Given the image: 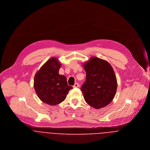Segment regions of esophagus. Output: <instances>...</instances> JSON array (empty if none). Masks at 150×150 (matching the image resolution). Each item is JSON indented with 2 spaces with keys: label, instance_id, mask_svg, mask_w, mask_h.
Wrapping results in <instances>:
<instances>
[{
  "label": "esophagus",
  "instance_id": "34e87169",
  "mask_svg": "<svg viewBox=\"0 0 150 150\" xmlns=\"http://www.w3.org/2000/svg\"><path fill=\"white\" fill-rule=\"evenodd\" d=\"M79 87V84L78 83H76L74 84V85L73 86V87H74V88H77V87Z\"/></svg>",
  "mask_w": 150,
  "mask_h": 150
}]
</instances>
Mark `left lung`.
<instances>
[{
  "label": "left lung",
  "instance_id": "left-lung-1",
  "mask_svg": "<svg viewBox=\"0 0 150 150\" xmlns=\"http://www.w3.org/2000/svg\"><path fill=\"white\" fill-rule=\"evenodd\" d=\"M86 81L81 87L86 102L99 109L109 104L115 94L117 83L110 63L96 57L83 64Z\"/></svg>",
  "mask_w": 150,
  "mask_h": 150
}]
</instances>
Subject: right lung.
Masks as SVG:
<instances>
[{
    "label": "right lung",
    "mask_w": 150,
    "mask_h": 150,
    "mask_svg": "<svg viewBox=\"0 0 150 150\" xmlns=\"http://www.w3.org/2000/svg\"><path fill=\"white\" fill-rule=\"evenodd\" d=\"M61 63L52 57L36 73L34 87L39 98L45 103L55 105L63 102L69 91L73 88L68 86L66 76L59 73Z\"/></svg>",
    "instance_id": "add662e5"
}]
</instances>
